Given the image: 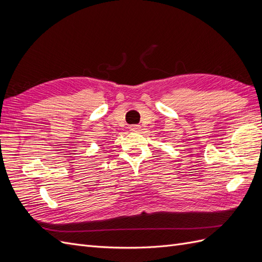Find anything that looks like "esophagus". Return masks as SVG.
<instances>
[{
	"mask_svg": "<svg viewBox=\"0 0 262 262\" xmlns=\"http://www.w3.org/2000/svg\"><path fill=\"white\" fill-rule=\"evenodd\" d=\"M141 130V126L139 124H132L130 126V131L131 132H139Z\"/></svg>",
	"mask_w": 262,
	"mask_h": 262,
	"instance_id": "obj_1",
	"label": "esophagus"
}]
</instances>
